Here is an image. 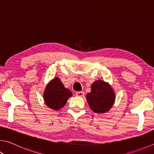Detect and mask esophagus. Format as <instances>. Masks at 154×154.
<instances>
[{
	"mask_svg": "<svg viewBox=\"0 0 154 154\" xmlns=\"http://www.w3.org/2000/svg\"><path fill=\"white\" fill-rule=\"evenodd\" d=\"M76 96L78 97H83L84 96V92L83 91H77L76 92Z\"/></svg>",
	"mask_w": 154,
	"mask_h": 154,
	"instance_id": "34e87169",
	"label": "esophagus"
}]
</instances>
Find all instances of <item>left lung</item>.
I'll list each match as a JSON object with an SVG mask.
<instances>
[{
    "mask_svg": "<svg viewBox=\"0 0 154 154\" xmlns=\"http://www.w3.org/2000/svg\"><path fill=\"white\" fill-rule=\"evenodd\" d=\"M115 97L114 90L108 83L97 80L92 83L91 92L87 94L86 99L92 111L105 113L112 107Z\"/></svg>",
    "mask_w": 154,
    "mask_h": 154,
    "instance_id": "left-lung-1",
    "label": "left lung"
}]
</instances>
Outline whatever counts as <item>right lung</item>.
Instances as JSON below:
<instances>
[{
	"label": "right lung",
	"mask_w": 154,
	"mask_h": 154,
	"mask_svg": "<svg viewBox=\"0 0 154 154\" xmlns=\"http://www.w3.org/2000/svg\"><path fill=\"white\" fill-rule=\"evenodd\" d=\"M72 95L71 91L65 88L59 78L54 77L46 87L44 92V100L48 107L58 110L66 104Z\"/></svg>",
	"instance_id": "1"
}]
</instances>
